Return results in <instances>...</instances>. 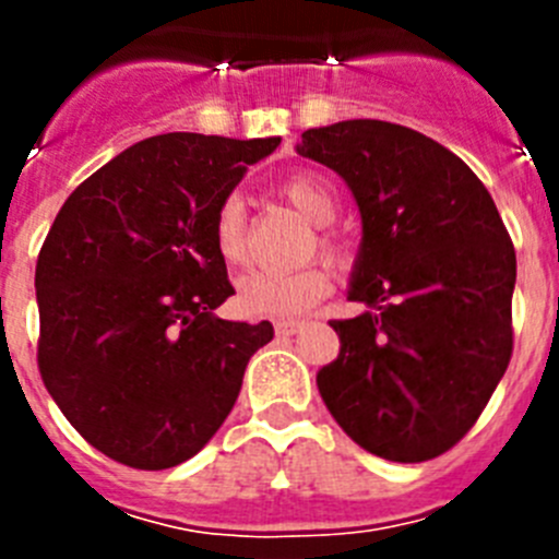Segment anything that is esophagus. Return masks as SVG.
<instances>
[{
    "label": "esophagus",
    "instance_id": "obj_1",
    "mask_svg": "<svg viewBox=\"0 0 559 559\" xmlns=\"http://www.w3.org/2000/svg\"><path fill=\"white\" fill-rule=\"evenodd\" d=\"M302 328H305L302 319H280V322L274 324L276 335H294V333H299Z\"/></svg>",
    "mask_w": 559,
    "mask_h": 559
}]
</instances>
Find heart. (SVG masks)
<instances>
[{"mask_svg": "<svg viewBox=\"0 0 559 559\" xmlns=\"http://www.w3.org/2000/svg\"><path fill=\"white\" fill-rule=\"evenodd\" d=\"M283 195L316 226L333 224L338 215V199L333 187L316 173H296L283 181ZM212 237L221 260L229 265L243 263L249 240H246V206L240 195H226L221 201ZM324 249L335 254V243L324 237ZM330 271L324 265H308L299 271H251L237 283V308L254 319H288L308 313L330 294Z\"/></svg>", "mask_w": 559, "mask_h": 559, "instance_id": "1", "label": "heart"}]
</instances>
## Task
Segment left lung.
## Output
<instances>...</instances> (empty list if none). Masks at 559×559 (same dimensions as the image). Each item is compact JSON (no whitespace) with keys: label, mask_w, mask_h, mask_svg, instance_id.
Instances as JSON below:
<instances>
[{"label":"left lung","mask_w":559,"mask_h":559,"mask_svg":"<svg viewBox=\"0 0 559 559\" xmlns=\"http://www.w3.org/2000/svg\"><path fill=\"white\" fill-rule=\"evenodd\" d=\"M296 153L344 179L360 212L338 358L316 386L364 451L428 462L471 431L512 355L515 249L476 173L426 133L344 120Z\"/></svg>","instance_id":"obj_1"}]
</instances>
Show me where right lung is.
I'll list each match as a JSON object with an SVG mask.
<instances>
[{
	"instance_id": "right-lung-1",
	"label": "right lung",
	"mask_w": 559,
	"mask_h": 559,
	"mask_svg": "<svg viewBox=\"0 0 559 559\" xmlns=\"http://www.w3.org/2000/svg\"><path fill=\"white\" fill-rule=\"evenodd\" d=\"M280 136H151L67 199L36 263L38 369L88 445L140 471L187 462L235 406L271 322H226L221 201Z\"/></svg>"
}]
</instances>
